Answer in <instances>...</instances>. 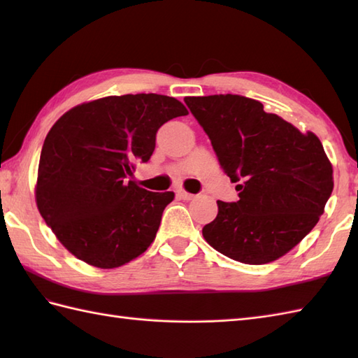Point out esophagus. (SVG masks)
Here are the masks:
<instances>
[{"instance_id":"esophagus-1","label":"esophagus","mask_w":358,"mask_h":358,"mask_svg":"<svg viewBox=\"0 0 358 358\" xmlns=\"http://www.w3.org/2000/svg\"><path fill=\"white\" fill-rule=\"evenodd\" d=\"M177 195L180 196V199H183V200H192L194 199V194H191V192H186V191H183V189H180V191H177Z\"/></svg>"}]
</instances>
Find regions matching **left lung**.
I'll return each instance as SVG.
<instances>
[{
	"label": "left lung",
	"instance_id": "obj_1",
	"mask_svg": "<svg viewBox=\"0 0 358 358\" xmlns=\"http://www.w3.org/2000/svg\"><path fill=\"white\" fill-rule=\"evenodd\" d=\"M240 200L217 201L203 237L220 254L266 264L313 231L334 189L332 164L314 132L303 134L240 95L186 96Z\"/></svg>",
	"mask_w": 358,
	"mask_h": 358
}]
</instances>
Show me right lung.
Returning a JSON list of instances; mask_svg holds the SVG:
<instances>
[{
    "label": "right lung",
    "instance_id": "obj_1",
    "mask_svg": "<svg viewBox=\"0 0 358 358\" xmlns=\"http://www.w3.org/2000/svg\"><path fill=\"white\" fill-rule=\"evenodd\" d=\"M157 94L110 95L75 106L45 136L35 201L59 243L100 269L135 260L155 240L173 192H149L131 177L155 149L159 126L187 115Z\"/></svg>",
    "mask_w": 358,
    "mask_h": 358
}]
</instances>
